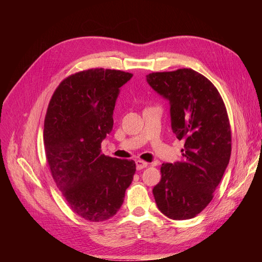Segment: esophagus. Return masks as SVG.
I'll return each instance as SVG.
<instances>
[{"label": "esophagus", "mask_w": 262, "mask_h": 262, "mask_svg": "<svg viewBox=\"0 0 262 262\" xmlns=\"http://www.w3.org/2000/svg\"><path fill=\"white\" fill-rule=\"evenodd\" d=\"M148 164L146 163V162H144V161H142V160H137L136 161V169L137 170H142V169H144V168H146Z\"/></svg>", "instance_id": "obj_1"}]
</instances>
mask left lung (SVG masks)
<instances>
[{"label": "left lung", "instance_id": "left-lung-1", "mask_svg": "<svg viewBox=\"0 0 262 262\" xmlns=\"http://www.w3.org/2000/svg\"><path fill=\"white\" fill-rule=\"evenodd\" d=\"M146 81L169 101L172 132L185 142L182 161L161 166L155 203L171 220H190L213 199L230 162L226 108L213 83L191 69L151 73Z\"/></svg>", "mask_w": 262, "mask_h": 262}]
</instances>
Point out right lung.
Wrapping results in <instances>:
<instances>
[{
	"label": "right lung",
	"mask_w": 262,
	"mask_h": 262,
	"mask_svg": "<svg viewBox=\"0 0 262 262\" xmlns=\"http://www.w3.org/2000/svg\"><path fill=\"white\" fill-rule=\"evenodd\" d=\"M132 76L116 70L80 72L60 83L48 105L43 142L49 169L71 209L86 221L113 217L135 174L134 161L101 154L120 88Z\"/></svg>",
	"instance_id": "add662e5"
}]
</instances>
